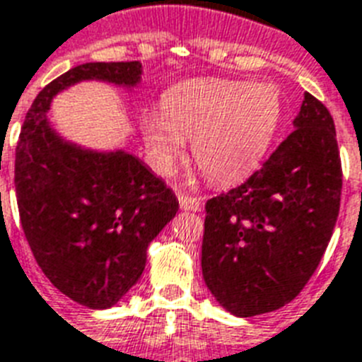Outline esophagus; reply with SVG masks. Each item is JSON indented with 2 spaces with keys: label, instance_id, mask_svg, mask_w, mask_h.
I'll list each match as a JSON object with an SVG mask.
<instances>
[{
  "label": "esophagus",
  "instance_id": "esophagus-1",
  "mask_svg": "<svg viewBox=\"0 0 362 362\" xmlns=\"http://www.w3.org/2000/svg\"><path fill=\"white\" fill-rule=\"evenodd\" d=\"M176 197H178V202H180L182 209H189V211H200V209H202V200L200 199L184 195L182 191H178V193H176Z\"/></svg>",
  "mask_w": 362,
  "mask_h": 362
}]
</instances>
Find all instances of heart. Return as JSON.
<instances>
[{
  "label": "heart",
  "instance_id": "heart-1",
  "mask_svg": "<svg viewBox=\"0 0 362 362\" xmlns=\"http://www.w3.org/2000/svg\"><path fill=\"white\" fill-rule=\"evenodd\" d=\"M281 97L272 84L193 81L163 97L162 114L141 119L158 171L167 173L193 141V158L215 184L250 175L269 151L281 121Z\"/></svg>",
  "mask_w": 362,
  "mask_h": 362
}]
</instances>
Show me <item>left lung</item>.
<instances>
[{
    "mask_svg": "<svg viewBox=\"0 0 362 362\" xmlns=\"http://www.w3.org/2000/svg\"><path fill=\"white\" fill-rule=\"evenodd\" d=\"M293 127L259 171L206 202L202 276L235 317L276 311L296 298L339 217L342 169L333 117L305 92Z\"/></svg>",
    "mask_w": 362,
    "mask_h": 362,
    "instance_id": "left-lung-1",
    "label": "left lung"
}]
</instances>
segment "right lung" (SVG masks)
Instances as JSON below:
<instances>
[{"label":"right lung","instance_id":"right-lung-1","mask_svg":"<svg viewBox=\"0 0 362 362\" xmlns=\"http://www.w3.org/2000/svg\"><path fill=\"white\" fill-rule=\"evenodd\" d=\"M139 62H88L42 90L21 127L14 184L36 263L73 302L108 309L141 278L147 248L178 211L175 193L134 154L95 151L57 132L47 112L84 81L134 90Z\"/></svg>","mask_w":362,"mask_h":362}]
</instances>
